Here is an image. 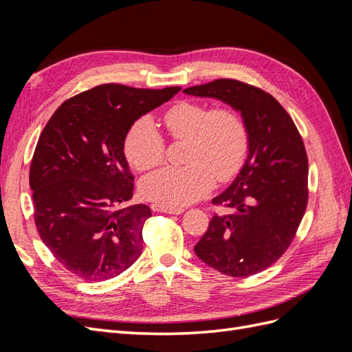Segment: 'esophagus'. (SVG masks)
Instances as JSON below:
<instances>
[{
  "instance_id": "34e87169",
  "label": "esophagus",
  "mask_w": 352,
  "mask_h": 352,
  "mask_svg": "<svg viewBox=\"0 0 352 352\" xmlns=\"http://www.w3.org/2000/svg\"><path fill=\"white\" fill-rule=\"evenodd\" d=\"M151 208L157 212H166V214H182L184 212V208H168L162 204H153Z\"/></svg>"
}]
</instances>
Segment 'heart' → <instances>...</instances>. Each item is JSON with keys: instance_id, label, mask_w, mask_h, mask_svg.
<instances>
[{"instance_id": "obj_1", "label": "heart", "mask_w": 352, "mask_h": 352, "mask_svg": "<svg viewBox=\"0 0 352 352\" xmlns=\"http://www.w3.org/2000/svg\"><path fill=\"white\" fill-rule=\"evenodd\" d=\"M163 122L173 140H186L184 167H166L142 182V194L168 208L198 201L214 185L235 176L248 153V132L241 116L229 107L210 109L184 100L170 107ZM124 153L138 170L164 162L166 145L151 119L138 120L124 140Z\"/></svg>"}]
</instances>
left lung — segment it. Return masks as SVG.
Here are the masks:
<instances>
[{
    "label": "left lung",
    "mask_w": 352,
    "mask_h": 352,
    "mask_svg": "<svg viewBox=\"0 0 352 352\" xmlns=\"http://www.w3.org/2000/svg\"><path fill=\"white\" fill-rule=\"evenodd\" d=\"M186 95L214 98L241 113L248 132V155L235 180L212 204L232 214H214L195 245L197 257L217 272L247 278L280 258L304 217L308 160L301 135L270 94L235 79L188 88Z\"/></svg>",
    "instance_id": "8db88e82"
}]
</instances>
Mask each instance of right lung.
Returning <instances> with one entry per match:
<instances>
[{
  "instance_id": "right-lung-1",
  "label": "right lung",
  "mask_w": 352,
  "mask_h": 352,
  "mask_svg": "<svg viewBox=\"0 0 352 352\" xmlns=\"http://www.w3.org/2000/svg\"><path fill=\"white\" fill-rule=\"evenodd\" d=\"M179 91L100 85L63 102L42 131L29 173L35 225L52 255L78 278L113 279L140 258L151 210L127 206L133 176L124 140L140 117Z\"/></svg>"
}]
</instances>
